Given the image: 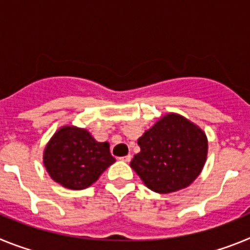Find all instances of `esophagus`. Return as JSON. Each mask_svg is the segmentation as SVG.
I'll list each match as a JSON object with an SVG mask.
<instances>
[{
	"label": "esophagus",
	"mask_w": 250,
	"mask_h": 250,
	"mask_svg": "<svg viewBox=\"0 0 250 250\" xmlns=\"http://www.w3.org/2000/svg\"><path fill=\"white\" fill-rule=\"evenodd\" d=\"M120 160H123V161H125V163H129L130 160H131V155H126V156H123V158H120Z\"/></svg>",
	"instance_id": "1"
}]
</instances>
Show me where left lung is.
I'll list each match as a JSON object with an SVG mask.
<instances>
[{
	"instance_id": "8db88e82",
	"label": "left lung",
	"mask_w": 250,
	"mask_h": 250,
	"mask_svg": "<svg viewBox=\"0 0 250 250\" xmlns=\"http://www.w3.org/2000/svg\"><path fill=\"white\" fill-rule=\"evenodd\" d=\"M140 152L130 167L149 189L169 194L189 187L207 160L208 139L195 124L167 114L139 138Z\"/></svg>"
}]
</instances>
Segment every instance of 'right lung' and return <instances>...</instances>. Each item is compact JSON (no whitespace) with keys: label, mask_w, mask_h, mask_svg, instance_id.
Returning <instances> with one entry per match:
<instances>
[{"label":"right lung","mask_w":250,"mask_h":250,"mask_svg":"<svg viewBox=\"0 0 250 250\" xmlns=\"http://www.w3.org/2000/svg\"><path fill=\"white\" fill-rule=\"evenodd\" d=\"M114 163L109 143H99L87 130L76 126L57 130L43 151L48 175L72 190L89 188Z\"/></svg>","instance_id":"obj_1"}]
</instances>
